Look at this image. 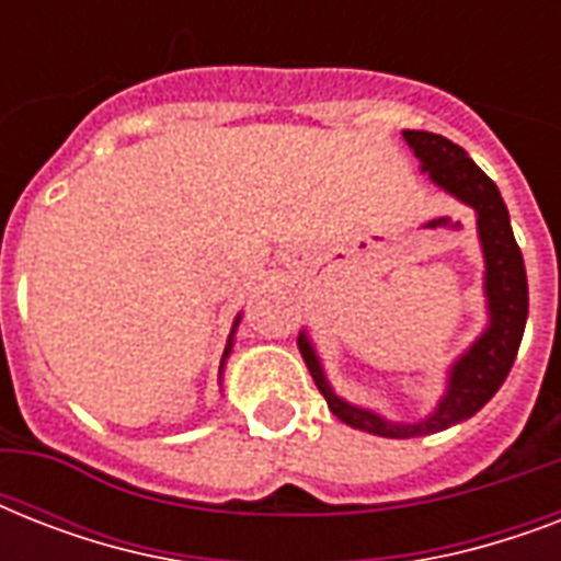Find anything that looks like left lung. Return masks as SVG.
Segmentation results:
<instances>
[{
    "mask_svg": "<svg viewBox=\"0 0 561 561\" xmlns=\"http://www.w3.org/2000/svg\"><path fill=\"white\" fill-rule=\"evenodd\" d=\"M401 136L410 145L413 157L422 162V171L431 178V183L471 206L478 215V238L483 247V262H486L483 290H486L489 325L451 364L448 387H445V396L439 399L434 413H427L425 419H416V422H390L375 410L355 408L350 401H343L332 390V383L325 381L323 364L308 341V334L299 332L297 341L308 373L314 378L317 390L325 396L334 416L358 431L390 436V439L436 434V431L460 425L474 416L501 390V383L513 369L518 346H522L524 325H527V308H530L522 250L515 244L510 211H506V203L495 183L451 139L427 134V130H404Z\"/></svg>",
    "mask_w": 561,
    "mask_h": 561,
    "instance_id": "1",
    "label": "left lung"
}]
</instances>
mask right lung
Returning a JSON list of instances; mask_svg holds the SVG:
<instances>
[{
	"label": "right lung",
	"mask_w": 561,
	"mask_h": 561,
	"mask_svg": "<svg viewBox=\"0 0 561 561\" xmlns=\"http://www.w3.org/2000/svg\"><path fill=\"white\" fill-rule=\"evenodd\" d=\"M238 323H241V317H236V323H232V332H229V343H227V350H224V360H227V355L232 352V337H236ZM224 360H220V367H224Z\"/></svg>",
	"instance_id": "obj_1"
}]
</instances>
